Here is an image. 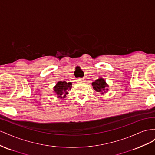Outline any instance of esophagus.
<instances>
[{"label":"esophagus","mask_w":155,"mask_h":155,"mask_svg":"<svg viewBox=\"0 0 155 155\" xmlns=\"http://www.w3.org/2000/svg\"><path fill=\"white\" fill-rule=\"evenodd\" d=\"M77 81L78 82H83L84 81V79L83 78H78L77 79Z\"/></svg>","instance_id":"34e87169"}]
</instances>
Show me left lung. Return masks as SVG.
<instances>
[{
    "mask_svg": "<svg viewBox=\"0 0 155 155\" xmlns=\"http://www.w3.org/2000/svg\"><path fill=\"white\" fill-rule=\"evenodd\" d=\"M92 85L94 89L97 92H101V94H104L103 92L108 90V89H106V88L108 87V85L105 83V81L102 78L97 79V80L92 83Z\"/></svg>",
    "mask_w": 155,
    "mask_h": 155,
    "instance_id": "8db88e82",
    "label": "left lung"
}]
</instances>
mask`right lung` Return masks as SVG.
<instances>
[{"label":"right lung","mask_w":155,"mask_h":155,"mask_svg":"<svg viewBox=\"0 0 155 155\" xmlns=\"http://www.w3.org/2000/svg\"><path fill=\"white\" fill-rule=\"evenodd\" d=\"M72 88V83L59 81L54 87V92L58 95V97L64 98L68 93V90Z\"/></svg>","instance_id":"right-lung-1"}]
</instances>
